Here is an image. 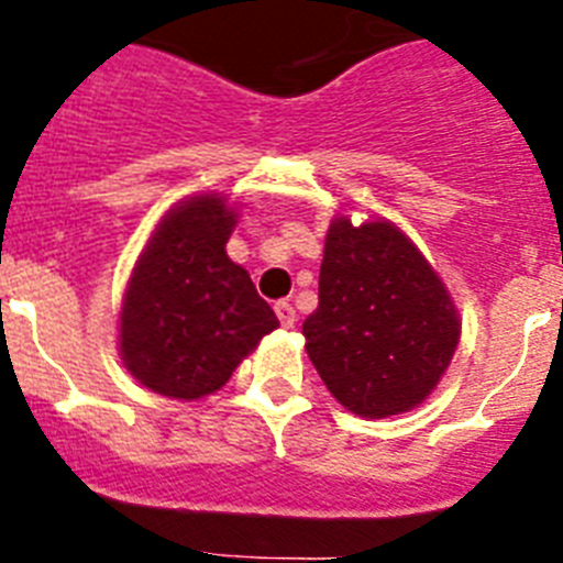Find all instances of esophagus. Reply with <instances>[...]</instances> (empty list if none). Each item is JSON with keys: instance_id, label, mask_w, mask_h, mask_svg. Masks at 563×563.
Returning <instances> with one entry per match:
<instances>
[{"instance_id": "1", "label": "esophagus", "mask_w": 563, "mask_h": 563, "mask_svg": "<svg viewBox=\"0 0 563 563\" xmlns=\"http://www.w3.org/2000/svg\"><path fill=\"white\" fill-rule=\"evenodd\" d=\"M274 312H277V318H280L283 327H295V321H298V312H295V307H291V303H286V300H280V303L274 307Z\"/></svg>"}]
</instances>
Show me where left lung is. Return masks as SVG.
I'll return each mask as SVG.
<instances>
[{"instance_id": "obj_1", "label": "left lung", "mask_w": 563, "mask_h": 563, "mask_svg": "<svg viewBox=\"0 0 563 563\" xmlns=\"http://www.w3.org/2000/svg\"><path fill=\"white\" fill-rule=\"evenodd\" d=\"M307 353L344 409L391 418L423 402L462 335L450 291L400 228L335 219L327 230Z\"/></svg>"}]
</instances>
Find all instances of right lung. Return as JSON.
I'll return each mask as SVG.
<instances>
[{
  "instance_id": "add662e5",
  "label": "right lung",
  "mask_w": 563,
  "mask_h": 563,
  "mask_svg": "<svg viewBox=\"0 0 563 563\" xmlns=\"http://www.w3.org/2000/svg\"><path fill=\"white\" fill-rule=\"evenodd\" d=\"M236 210L221 195L172 207L136 260L119 312L125 368L154 394L219 391L263 335L280 327L251 274L228 256Z\"/></svg>"
}]
</instances>
